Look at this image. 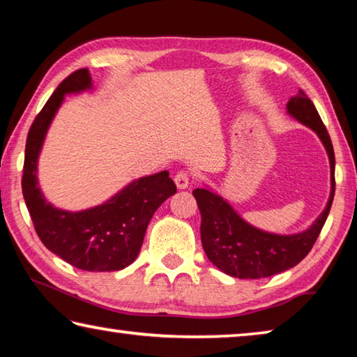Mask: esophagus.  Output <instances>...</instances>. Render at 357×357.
<instances>
[{"instance_id": "obj_1", "label": "esophagus", "mask_w": 357, "mask_h": 357, "mask_svg": "<svg viewBox=\"0 0 357 357\" xmlns=\"http://www.w3.org/2000/svg\"><path fill=\"white\" fill-rule=\"evenodd\" d=\"M174 184H176L178 189H187L190 184V173L179 172L174 174Z\"/></svg>"}]
</instances>
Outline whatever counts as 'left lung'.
I'll return each instance as SVG.
<instances>
[{"instance_id":"8db88e82","label":"left lung","mask_w":357,"mask_h":357,"mask_svg":"<svg viewBox=\"0 0 357 357\" xmlns=\"http://www.w3.org/2000/svg\"><path fill=\"white\" fill-rule=\"evenodd\" d=\"M287 110L299 123L317 132L331 162L329 202L309 229L287 236L266 233L241 219L236 211L211 190L195 189L192 192L202 214V244L206 257L223 273L238 279H263L283 273L302 261L321 233L334 200V148L315 105L301 89L296 98L288 100Z\"/></svg>"}]
</instances>
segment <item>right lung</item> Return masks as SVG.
<instances>
[{
	"label": "right lung",
	"instance_id": "obj_1",
	"mask_svg": "<svg viewBox=\"0 0 357 357\" xmlns=\"http://www.w3.org/2000/svg\"><path fill=\"white\" fill-rule=\"evenodd\" d=\"M91 88L88 69H78L58 84L28 132L22 190L33 225L48 250L78 269L91 273L119 271L142 249L155 209L176 193V185L160 172L130 183L107 203L80 213L53 208L38 187V157L64 94Z\"/></svg>",
	"mask_w": 357,
	"mask_h": 357
}]
</instances>
